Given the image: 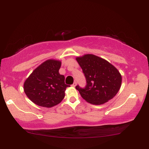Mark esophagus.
Returning <instances> with one entry per match:
<instances>
[{
  "label": "esophagus",
  "mask_w": 149,
  "mask_h": 149,
  "mask_svg": "<svg viewBox=\"0 0 149 149\" xmlns=\"http://www.w3.org/2000/svg\"><path fill=\"white\" fill-rule=\"evenodd\" d=\"M77 83L76 82V81H74V83H73V84L72 85V87H75V86H76V85H77Z\"/></svg>",
  "instance_id": "34e87169"
}]
</instances>
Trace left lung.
Returning a JSON list of instances; mask_svg holds the SVG:
<instances>
[{"mask_svg": "<svg viewBox=\"0 0 149 149\" xmlns=\"http://www.w3.org/2000/svg\"><path fill=\"white\" fill-rule=\"evenodd\" d=\"M86 79L85 88L76 89L87 102L103 104L113 98L121 86L122 77L119 70L104 59L93 54L76 58Z\"/></svg>", "mask_w": 149, "mask_h": 149, "instance_id": "8db88e82", "label": "left lung"}]
</instances>
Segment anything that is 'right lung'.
Here are the masks:
<instances>
[{"mask_svg":"<svg viewBox=\"0 0 149 149\" xmlns=\"http://www.w3.org/2000/svg\"><path fill=\"white\" fill-rule=\"evenodd\" d=\"M61 64L60 60H46L26 79L24 92L35 104L51 108L64 99L65 91L69 85L65 84L64 75L59 73Z\"/></svg>","mask_w":149,"mask_h":149,"instance_id":"1","label":"right lung"}]
</instances>
